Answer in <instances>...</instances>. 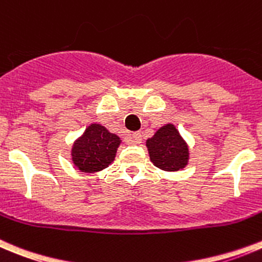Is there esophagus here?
<instances>
[{"instance_id": "34e87169", "label": "esophagus", "mask_w": 262, "mask_h": 262, "mask_svg": "<svg viewBox=\"0 0 262 262\" xmlns=\"http://www.w3.org/2000/svg\"><path fill=\"white\" fill-rule=\"evenodd\" d=\"M142 142V133L141 132H136L130 136V143L132 144H138Z\"/></svg>"}]
</instances>
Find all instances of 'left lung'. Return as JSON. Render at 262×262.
<instances>
[{"label": "left lung", "mask_w": 262, "mask_h": 262, "mask_svg": "<svg viewBox=\"0 0 262 262\" xmlns=\"http://www.w3.org/2000/svg\"><path fill=\"white\" fill-rule=\"evenodd\" d=\"M149 159L155 166L166 171L183 169L188 161V147L174 125L167 124L147 141Z\"/></svg>", "instance_id": "left-lung-1"}]
</instances>
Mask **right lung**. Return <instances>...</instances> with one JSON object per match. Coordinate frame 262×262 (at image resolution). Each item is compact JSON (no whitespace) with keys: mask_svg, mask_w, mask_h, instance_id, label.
<instances>
[{"mask_svg":"<svg viewBox=\"0 0 262 262\" xmlns=\"http://www.w3.org/2000/svg\"><path fill=\"white\" fill-rule=\"evenodd\" d=\"M120 138L105 126L92 124L73 147V161L84 172H95L107 167L115 159Z\"/></svg>","mask_w":262,"mask_h":262,"instance_id":"obj_1","label":"right lung"}]
</instances>
